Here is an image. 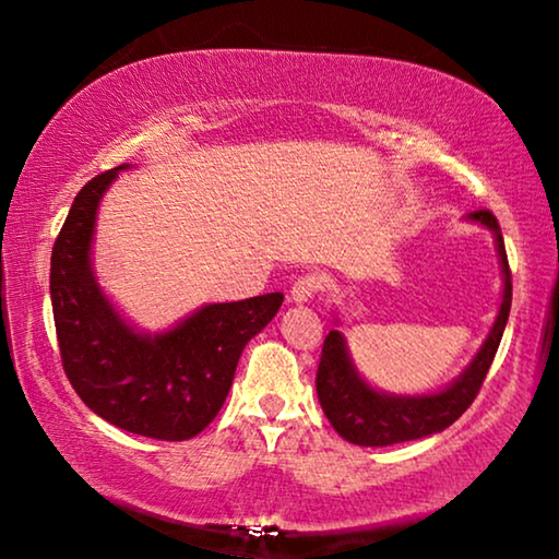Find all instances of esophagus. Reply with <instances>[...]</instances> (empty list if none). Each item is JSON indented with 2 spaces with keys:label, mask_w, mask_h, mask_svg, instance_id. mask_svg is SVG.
Wrapping results in <instances>:
<instances>
[{
  "label": "esophagus",
  "mask_w": 559,
  "mask_h": 559,
  "mask_svg": "<svg viewBox=\"0 0 559 559\" xmlns=\"http://www.w3.org/2000/svg\"><path fill=\"white\" fill-rule=\"evenodd\" d=\"M320 289V277L316 274H305V277H297L293 282V289H289V300L302 305V302H310L312 297L318 295Z\"/></svg>",
  "instance_id": "1"
}]
</instances>
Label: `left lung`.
<instances>
[{
	"instance_id": "1",
	"label": "left lung",
	"mask_w": 559,
	"mask_h": 559,
	"mask_svg": "<svg viewBox=\"0 0 559 559\" xmlns=\"http://www.w3.org/2000/svg\"><path fill=\"white\" fill-rule=\"evenodd\" d=\"M471 221H478L491 228L496 236V249H499L501 272H503V297L496 323L484 341V346L473 358L468 369L457 377L453 384L440 389L435 394L417 396H394L377 392L366 384L361 373L350 361L346 338L341 331H331L323 341V354L318 364V400L325 417L331 419L335 432L343 440L354 442L361 448H384L394 442L419 440L427 435L442 432L455 423L465 409L471 407L476 394L480 392L488 369H491L496 350H499L503 328H507L511 310V270L507 249H503L501 226L491 211L480 209L468 213Z\"/></svg>"
}]
</instances>
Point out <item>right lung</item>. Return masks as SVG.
Masks as SVG:
<instances>
[{
  "mask_svg": "<svg viewBox=\"0 0 559 559\" xmlns=\"http://www.w3.org/2000/svg\"><path fill=\"white\" fill-rule=\"evenodd\" d=\"M124 165L79 190L50 257V300L63 371L88 409L119 430L190 440L211 425L247 343L277 316L270 293L205 305L173 331L136 333L106 300L91 270L96 211Z\"/></svg>",
  "mask_w": 559,
  "mask_h": 559,
  "instance_id": "obj_1",
  "label": "right lung"
}]
</instances>
